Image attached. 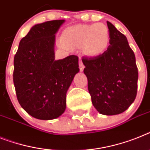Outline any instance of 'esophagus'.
<instances>
[{
  "label": "esophagus",
  "instance_id": "obj_1",
  "mask_svg": "<svg viewBox=\"0 0 150 150\" xmlns=\"http://www.w3.org/2000/svg\"><path fill=\"white\" fill-rule=\"evenodd\" d=\"M84 69H85V65H83L82 62L80 60V61H79V69H80V71H83Z\"/></svg>",
  "mask_w": 150,
  "mask_h": 150
}]
</instances>
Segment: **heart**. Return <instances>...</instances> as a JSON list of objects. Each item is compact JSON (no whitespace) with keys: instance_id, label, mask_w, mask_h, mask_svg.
I'll list each match as a JSON object with an SVG mask.
<instances>
[{"instance_id":"1","label":"heart","mask_w":150,"mask_h":150,"mask_svg":"<svg viewBox=\"0 0 150 150\" xmlns=\"http://www.w3.org/2000/svg\"><path fill=\"white\" fill-rule=\"evenodd\" d=\"M110 35L104 23L76 24L65 29L59 42L62 47H82L83 53L91 58L104 53L110 45Z\"/></svg>"}]
</instances>
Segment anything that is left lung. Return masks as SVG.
I'll return each mask as SVG.
<instances>
[{
    "instance_id": "1",
    "label": "left lung",
    "mask_w": 150,
    "mask_h": 150,
    "mask_svg": "<svg viewBox=\"0 0 150 150\" xmlns=\"http://www.w3.org/2000/svg\"><path fill=\"white\" fill-rule=\"evenodd\" d=\"M107 24L110 35L108 50L98 57H83L82 62L93 105L109 116L121 114L134 101L138 69L127 37L111 23Z\"/></svg>"
}]
</instances>
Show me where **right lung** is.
<instances>
[{
  "instance_id": "1",
  "label": "right lung",
  "mask_w": 150,
  "mask_h": 150,
  "mask_svg": "<svg viewBox=\"0 0 150 150\" xmlns=\"http://www.w3.org/2000/svg\"><path fill=\"white\" fill-rule=\"evenodd\" d=\"M65 20L36 24L21 40L13 60V84L19 103L39 120H53L66 108V93L79 71L74 55L55 59L56 34Z\"/></svg>"
}]
</instances>
